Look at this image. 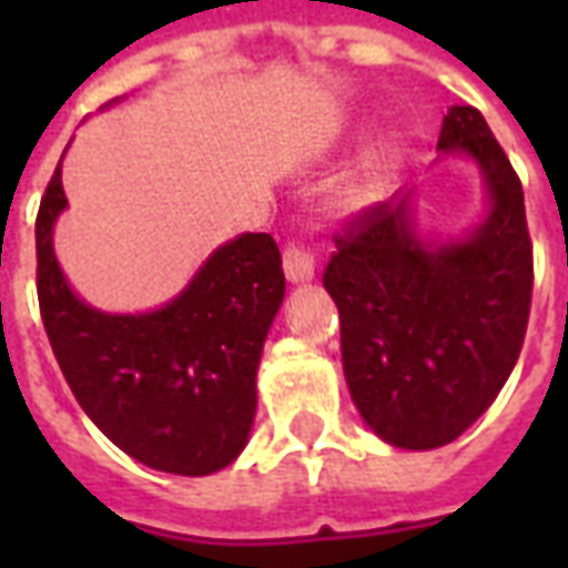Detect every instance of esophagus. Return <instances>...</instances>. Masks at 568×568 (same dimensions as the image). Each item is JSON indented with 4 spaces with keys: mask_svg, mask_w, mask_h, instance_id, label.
Wrapping results in <instances>:
<instances>
[{
    "mask_svg": "<svg viewBox=\"0 0 568 568\" xmlns=\"http://www.w3.org/2000/svg\"><path fill=\"white\" fill-rule=\"evenodd\" d=\"M283 271L292 283H310L313 273H316V258H313V248L301 240H292L283 248Z\"/></svg>",
    "mask_w": 568,
    "mask_h": 568,
    "instance_id": "obj_1",
    "label": "esophagus"
}]
</instances>
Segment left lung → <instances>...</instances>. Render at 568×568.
<instances>
[{"mask_svg": "<svg viewBox=\"0 0 568 568\" xmlns=\"http://www.w3.org/2000/svg\"><path fill=\"white\" fill-rule=\"evenodd\" d=\"M438 149L480 166L484 224L428 243L407 197L383 200L334 236L322 273L341 313L349 395L362 419L405 450L450 444L493 405L517 365L532 301L524 187L508 154L471 105L447 112Z\"/></svg>", "mask_w": 568, "mask_h": 568, "instance_id": "left-lung-1", "label": "left lung"}]
</instances>
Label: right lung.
I'll list each match as a JSON object with an SVG mask.
<instances>
[{
	"label": "right lung",
	"instance_id": "add662e5",
	"mask_svg": "<svg viewBox=\"0 0 568 568\" xmlns=\"http://www.w3.org/2000/svg\"><path fill=\"white\" fill-rule=\"evenodd\" d=\"M60 163L36 215V288L69 389L142 465L185 477L219 471L246 447L255 419L261 349L285 295L276 240L243 234L219 246L166 307L100 313L57 264L54 222L67 210Z\"/></svg>",
	"mask_w": 568,
	"mask_h": 568
}]
</instances>
